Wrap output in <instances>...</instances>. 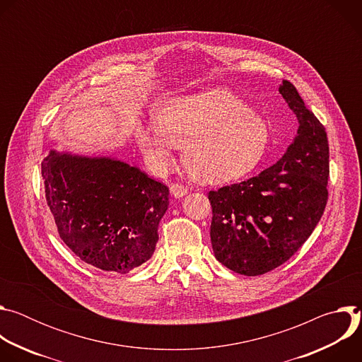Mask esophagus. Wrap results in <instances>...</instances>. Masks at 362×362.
<instances>
[{
    "label": "esophagus",
    "instance_id": "esophagus-1",
    "mask_svg": "<svg viewBox=\"0 0 362 362\" xmlns=\"http://www.w3.org/2000/svg\"><path fill=\"white\" fill-rule=\"evenodd\" d=\"M187 192H189V187L183 186L182 183H173V185H170V193H172L175 197H182V196H185Z\"/></svg>",
    "mask_w": 362,
    "mask_h": 362
}]
</instances>
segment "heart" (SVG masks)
Listing matches in <instances>:
<instances>
[{"instance_id": "b5f03b06", "label": "heart", "mask_w": 362, "mask_h": 362, "mask_svg": "<svg viewBox=\"0 0 362 362\" xmlns=\"http://www.w3.org/2000/svg\"><path fill=\"white\" fill-rule=\"evenodd\" d=\"M269 140L267 122L223 88L166 100L153 113V130L136 132L139 148L153 169H166L172 146H182L185 166L206 182L247 175L264 159Z\"/></svg>"}]
</instances>
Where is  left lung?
Returning <instances> with one entry per match:
<instances>
[{"label": "left lung", "mask_w": 362, "mask_h": 362, "mask_svg": "<svg viewBox=\"0 0 362 362\" xmlns=\"http://www.w3.org/2000/svg\"><path fill=\"white\" fill-rule=\"evenodd\" d=\"M279 93L299 123L282 159L257 176L208 194L216 259L246 276L264 275L285 264L311 236L328 202L325 127L291 81L284 80Z\"/></svg>", "instance_id": "left-lung-1"}]
</instances>
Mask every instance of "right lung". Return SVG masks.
<instances>
[{"instance_id":"1","label":"right lung","mask_w":362,"mask_h":362,"mask_svg":"<svg viewBox=\"0 0 362 362\" xmlns=\"http://www.w3.org/2000/svg\"><path fill=\"white\" fill-rule=\"evenodd\" d=\"M45 200L63 242L88 265L129 274L148 261L169 208V187L107 158L51 151L41 163Z\"/></svg>"}]
</instances>
